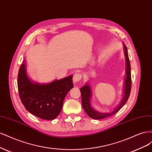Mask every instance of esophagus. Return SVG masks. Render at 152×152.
Returning <instances> with one entry per match:
<instances>
[{
	"instance_id": "esophagus-1",
	"label": "esophagus",
	"mask_w": 152,
	"mask_h": 152,
	"mask_svg": "<svg viewBox=\"0 0 152 152\" xmlns=\"http://www.w3.org/2000/svg\"><path fill=\"white\" fill-rule=\"evenodd\" d=\"M82 78V75H81V73L80 72H76L74 75V76H73V82L74 83H77L78 81H80Z\"/></svg>"
}]
</instances>
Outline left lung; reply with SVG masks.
Listing matches in <instances>:
<instances>
[{"instance_id": "left-lung-1", "label": "left lung", "mask_w": 152, "mask_h": 152, "mask_svg": "<svg viewBox=\"0 0 152 152\" xmlns=\"http://www.w3.org/2000/svg\"><path fill=\"white\" fill-rule=\"evenodd\" d=\"M124 56L126 58V77L124 83V89H123V96L119 104L117 105L113 110H111L108 112H102L99 110H95L90 104L91 99V88L89 83L88 82L86 84L83 86L80 90L81 94V103L86 113L91 118L94 119H102L105 118L107 117L113 115L123 106L130 95L131 88V66L130 62L128 57V49L127 47L123 43Z\"/></svg>"}]
</instances>
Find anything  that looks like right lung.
I'll return each instance as SVG.
<instances>
[{
	"mask_svg": "<svg viewBox=\"0 0 152 152\" xmlns=\"http://www.w3.org/2000/svg\"><path fill=\"white\" fill-rule=\"evenodd\" d=\"M19 95L25 109L45 120H53L60 114L65 97L73 88L72 75L50 83L32 81L27 74L24 60L18 76Z\"/></svg>",
	"mask_w": 152,
	"mask_h": 152,
	"instance_id": "right-lung-1",
	"label": "right lung"
}]
</instances>
